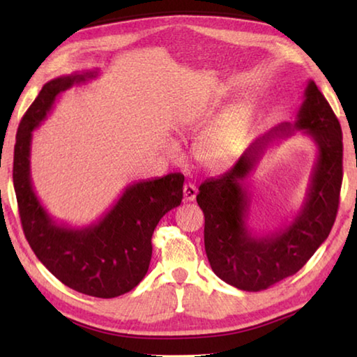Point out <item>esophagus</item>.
Wrapping results in <instances>:
<instances>
[{"label":"esophagus","mask_w":357,"mask_h":357,"mask_svg":"<svg viewBox=\"0 0 357 357\" xmlns=\"http://www.w3.org/2000/svg\"><path fill=\"white\" fill-rule=\"evenodd\" d=\"M195 197H197V187L190 183L184 184V202L185 203L193 202L195 200Z\"/></svg>","instance_id":"34e87169"}]
</instances>
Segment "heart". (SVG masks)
Listing matches in <instances>:
<instances>
[{
    "label": "heart",
    "instance_id": "b5f03b06",
    "mask_svg": "<svg viewBox=\"0 0 357 357\" xmlns=\"http://www.w3.org/2000/svg\"><path fill=\"white\" fill-rule=\"evenodd\" d=\"M217 112V104L198 107L185 112L179 119V129L187 135H197L211 123ZM252 121V110L245 102L227 107L213 124L205 129L193 144V157L204 170L225 172L236 162ZM167 153L178 155L179 148L174 142L167 144Z\"/></svg>",
    "mask_w": 357,
    "mask_h": 357
}]
</instances>
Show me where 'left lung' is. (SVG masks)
Returning <instances> with one entry per match:
<instances>
[{"label":"left lung","mask_w":357,"mask_h":357,"mask_svg":"<svg viewBox=\"0 0 357 357\" xmlns=\"http://www.w3.org/2000/svg\"><path fill=\"white\" fill-rule=\"evenodd\" d=\"M294 130L304 131L317 146L305 203L285 227L258 237L246 223L251 204L246 178L268 144ZM342 159L340 123L315 82L309 80L294 124H280L257 138L227 173L200 185L197 202L204 214V250L214 274L244 291H261L298 273L335 222Z\"/></svg>","instance_id":"1"}]
</instances>
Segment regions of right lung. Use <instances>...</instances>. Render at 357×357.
Wrapping results in <instances>:
<instances>
[{"label":"right lung","mask_w":357,"mask_h":357,"mask_svg":"<svg viewBox=\"0 0 357 357\" xmlns=\"http://www.w3.org/2000/svg\"><path fill=\"white\" fill-rule=\"evenodd\" d=\"M98 75V70L74 72L44 84L17 130L12 176L23 233L39 261L66 287L108 299L134 289L146 275L154 228L181 204L184 174L129 184L116 203L86 227L59 223L47 213L31 181L33 130L52 112L59 94Z\"/></svg>","instance_id":"obj_1"}]
</instances>
